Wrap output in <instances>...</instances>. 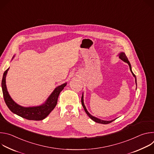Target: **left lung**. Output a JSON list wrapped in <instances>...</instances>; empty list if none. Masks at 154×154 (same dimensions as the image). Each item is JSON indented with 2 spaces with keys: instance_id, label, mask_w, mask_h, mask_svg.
Returning a JSON list of instances; mask_svg holds the SVG:
<instances>
[{
  "instance_id": "1",
  "label": "left lung",
  "mask_w": 154,
  "mask_h": 154,
  "mask_svg": "<svg viewBox=\"0 0 154 154\" xmlns=\"http://www.w3.org/2000/svg\"><path fill=\"white\" fill-rule=\"evenodd\" d=\"M119 58H120V59H121L122 61H124V62L127 63L128 64V66H129V68H130V71H131V74H133L134 77H135V83H136V85H137V77H136L135 75L133 73L132 71H131V64H130V63L129 61L128 60V58H127V57H126V55H125V53H124V52H121L120 54H119ZM81 102H82V106H83V108H84V109H85V111L86 113L88 115V116H89V117H90L92 120H93V121H95L96 122H97V123H99V124H109V123H110V122H113V121H115V120L116 119H113V120H112V121H103V120L100 119H99V118H96V117H94V116H92L91 114H90V113L87 111V109H86V106H85L84 102H83V94H82V96Z\"/></svg>"
}]
</instances>
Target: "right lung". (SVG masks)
Returning a JSON list of instances; mask_svg holds the SVG:
<instances>
[{"mask_svg": "<svg viewBox=\"0 0 154 154\" xmlns=\"http://www.w3.org/2000/svg\"><path fill=\"white\" fill-rule=\"evenodd\" d=\"M9 68L4 73L2 80V88L4 100L6 105L13 113L29 120L41 121L46 118L53 110L57 103L58 97L60 92L63 90L67 83H63L54 90L45 103L39 106L24 107L17 104L10 97L6 86V75Z\"/></svg>", "mask_w": 154, "mask_h": 154, "instance_id": "1", "label": "right lung"}]
</instances>
